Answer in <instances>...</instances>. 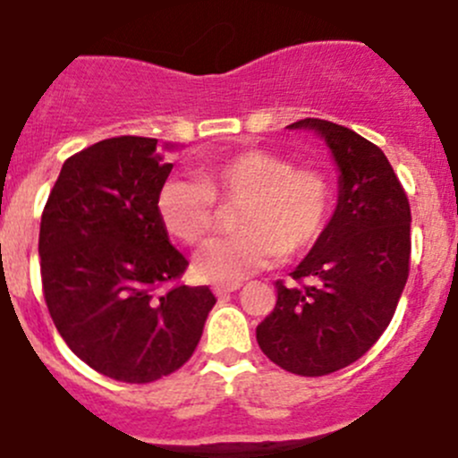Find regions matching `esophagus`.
Returning a JSON list of instances; mask_svg holds the SVG:
<instances>
[{
    "label": "esophagus",
    "mask_w": 458,
    "mask_h": 458,
    "mask_svg": "<svg viewBox=\"0 0 458 458\" xmlns=\"http://www.w3.org/2000/svg\"><path fill=\"white\" fill-rule=\"evenodd\" d=\"M239 288H242V284H215V286H212V291H215V295L216 297H224V295H228V293H234V291H239Z\"/></svg>",
    "instance_id": "1"
}]
</instances>
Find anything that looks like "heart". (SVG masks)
Instances as JSON below:
<instances>
[{
    "instance_id": "obj_1",
    "label": "heart",
    "mask_w": 458,
    "mask_h": 458,
    "mask_svg": "<svg viewBox=\"0 0 458 458\" xmlns=\"http://www.w3.org/2000/svg\"><path fill=\"white\" fill-rule=\"evenodd\" d=\"M335 188L319 167H295L266 149H243L199 167L197 181L172 179L158 190L157 208L167 233L201 246L216 224V206L237 208L233 228L199 257L197 270L221 284H237L268 268L282 255L310 250L331 219Z\"/></svg>"
}]
</instances>
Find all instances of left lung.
I'll return each instance as SVG.
<instances>
[{
    "instance_id": "8db88e82",
    "label": "left lung",
    "mask_w": 458,
    "mask_h": 458,
    "mask_svg": "<svg viewBox=\"0 0 458 458\" xmlns=\"http://www.w3.org/2000/svg\"><path fill=\"white\" fill-rule=\"evenodd\" d=\"M288 127L324 136L340 167V194L293 282H275L277 301L257 342L275 365L313 378L365 356L392 322L410 275L411 212L378 145L319 118Z\"/></svg>"
}]
</instances>
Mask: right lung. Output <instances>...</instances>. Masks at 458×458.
Returning a JSON list of instances; mask_svg holds the SVG:
<instances>
[{"label":"right lung","mask_w":458,"mask_h":458,"mask_svg":"<svg viewBox=\"0 0 458 458\" xmlns=\"http://www.w3.org/2000/svg\"><path fill=\"white\" fill-rule=\"evenodd\" d=\"M157 139L116 136L62 165L39 224L42 291L71 352L98 374L154 383L190 360L216 297L185 286L158 190L172 163Z\"/></svg>","instance_id":"1"}]
</instances>
